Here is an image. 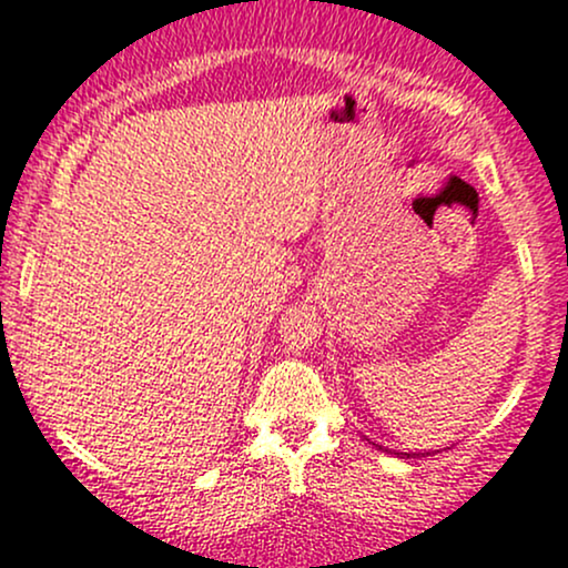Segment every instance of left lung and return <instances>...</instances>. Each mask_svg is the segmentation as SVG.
<instances>
[{"label": "left lung", "instance_id": "1", "mask_svg": "<svg viewBox=\"0 0 568 568\" xmlns=\"http://www.w3.org/2000/svg\"><path fill=\"white\" fill-rule=\"evenodd\" d=\"M408 457H410V455H408Z\"/></svg>", "mask_w": 568, "mask_h": 568}]
</instances>
